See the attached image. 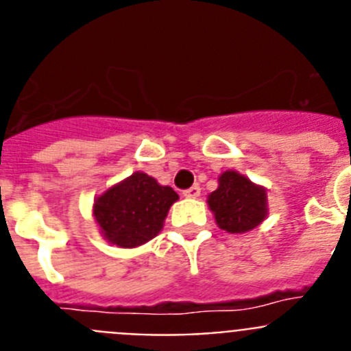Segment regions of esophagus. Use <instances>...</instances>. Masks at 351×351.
Listing matches in <instances>:
<instances>
[{
  "mask_svg": "<svg viewBox=\"0 0 351 351\" xmlns=\"http://www.w3.org/2000/svg\"><path fill=\"white\" fill-rule=\"evenodd\" d=\"M198 195H200V186L198 184L191 186V188H188V190L182 191V197H186V198H197Z\"/></svg>",
  "mask_w": 351,
  "mask_h": 351,
  "instance_id": "34e87169",
  "label": "esophagus"
}]
</instances>
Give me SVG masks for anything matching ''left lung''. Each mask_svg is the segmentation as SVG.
<instances>
[{
	"label": "left lung",
	"instance_id": "obj_1",
	"mask_svg": "<svg viewBox=\"0 0 351 351\" xmlns=\"http://www.w3.org/2000/svg\"><path fill=\"white\" fill-rule=\"evenodd\" d=\"M209 209L221 230L244 234L267 218V191L243 173L226 170L219 176L218 190L207 197Z\"/></svg>",
	"mask_w": 351,
	"mask_h": 351
}]
</instances>
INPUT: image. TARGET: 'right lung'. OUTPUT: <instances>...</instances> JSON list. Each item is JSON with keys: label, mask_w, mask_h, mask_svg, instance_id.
Returning <instances> with one entry per match:
<instances>
[{"label": "right lung", "mask_w": 351, "mask_h": 351, "mask_svg": "<svg viewBox=\"0 0 351 351\" xmlns=\"http://www.w3.org/2000/svg\"><path fill=\"white\" fill-rule=\"evenodd\" d=\"M179 195L151 176L135 172L96 197L93 216L110 244L137 247L156 237Z\"/></svg>", "instance_id": "right-lung-1"}]
</instances>
